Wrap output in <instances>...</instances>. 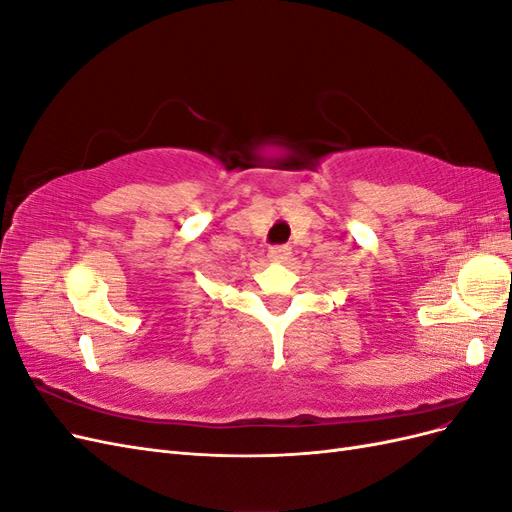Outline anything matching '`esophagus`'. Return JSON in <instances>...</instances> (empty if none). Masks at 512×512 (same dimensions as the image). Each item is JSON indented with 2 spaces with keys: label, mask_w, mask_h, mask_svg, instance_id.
<instances>
[{
  "label": "esophagus",
  "mask_w": 512,
  "mask_h": 512,
  "mask_svg": "<svg viewBox=\"0 0 512 512\" xmlns=\"http://www.w3.org/2000/svg\"><path fill=\"white\" fill-rule=\"evenodd\" d=\"M290 247L288 245H275L269 250V260L271 262H286L290 258Z\"/></svg>",
  "instance_id": "esophagus-1"
}]
</instances>
